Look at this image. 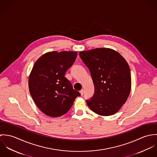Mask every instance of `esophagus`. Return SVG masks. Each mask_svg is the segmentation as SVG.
<instances>
[{
    "label": "esophagus",
    "mask_w": 157,
    "mask_h": 157,
    "mask_svg": "<svg viewBox=\"0 0 157 157\" xmlns=\"http://www.w3.org/2000/svg\"><path fill=\"white\" fill-rule=\"evenodd\" d=\"M80 94H81V95H83V90H82L80 91Z\"/></svg>",
    "instance_id": "obj_1"
}]
</instances>
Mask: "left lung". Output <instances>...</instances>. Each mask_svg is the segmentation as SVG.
<instances>
[{"instance_id":"8db88e82","label":"left lung","mask_w":157,"mask_h":157,"mask_svg":"<svg viewBox=\"0 0 157 157\" xmlns=\"http://www.w3.org/2000/svg\"><path fill=\"white\" fill-rule=\"evenodd\" d=\"M79 56L90 69L95 92L86 103L93 112L109 116L124 104L131 90L128 63L117 51L111 48H95L80 51Z\"/></svg>"}]
</instances>
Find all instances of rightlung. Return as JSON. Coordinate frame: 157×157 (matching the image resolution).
Segmentation results:
<instances>
[{"mask_svg": "<svg viewBox=\"0 0 157 157\" xmlns=\"http://www.w3.org/2000/svg\"><path fill=\"white\" fill-rule=\"evenodd\" d=\"M77 56V51L48 52L34 63L29 75V90L36 105L46 115L59 117L65 114L80 95L65 77Z\"/></svg>", "mask_w": 157, "mask_h": 157, "instance_id": "right-lung-1", "label": "right lung"}]
</instances>
